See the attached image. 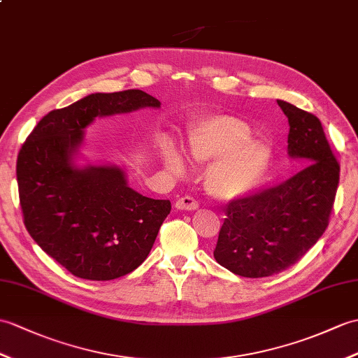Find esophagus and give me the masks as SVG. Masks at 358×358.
I'll return each instance as SVG.
<instances>
[{
  "mask_svg": "<svg viewBox=\"0 0 358 358\" xmlns=\"http://www.w3.org/2000/svg\"><path fill=\"white\" fill-rule=\"evenodd\" d=\"M176 209L178 210H196L198 203L192 196H182L176 203Z\"/></svg>",
  "mask_w": 358,
  "mask_h": 358,
  "instance_id": "34e87169",
  "label": "esophagus"
}]
</instances>
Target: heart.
<instances>
[{
	"mask_svg": "<svg viewBox=\"0 0 358 358\" xmlns=\"http://www.w3.org/2000/svg\"><path fill=\"white\" fill-rule=\"evenodd\" d=\"M245 120L230 114H210L190 124L186 148L196 163H210L206 172V189L221 201L243 198L259 187L273 162L267 140L253 138ZM162 160L172 173L185 172V162L176 145L164 141Z\"/></svg>",
	"mask_w": 358,
	"mask_h": 358,
	"instance_id": "obj_1",
	"label": "heart"
}]
</instances>
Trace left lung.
Wrapping results in <instances>:
<instances>
[{"mask_svg": "<svg viewBox=\"0 0 358 358\" xmlns=\"http://www.w3.org/2000/svg\"><path fill=\"white\" fill-rule=\"evenodd\" d=\"M288 155L305 168L278 186L235 199L213 250L224 268L244 278H267L294 265L327 230L340 166L320 120L285 101Z\"/></svg>", "mask_w": 358, "mask_h": 358, "instance_id": "left-lung-1", "label": "left lung"}]
</instances>
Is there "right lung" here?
I'll use <instances>...</instances> for the list:
<instances>
[{
    "label": "right lung",
    "instance_id": "add662e5",
    "mask_svg": "<svg viewBox=\"0 0 358 358\" xmlns=\"http://www.w3.org/2000/svg\"><path fill=\"white\" fill-rule=\"evenodd\" d=\"M141 90L94 93L39 120L16 162L26 229L71 274L113 280L134 271L171 213L169 199L143 196L115 164L74 163L96 117L160 108Z\"/></svg>",
    "mask_w": 358,
    "mask_h": 358
}]
</instances>
